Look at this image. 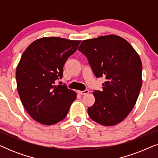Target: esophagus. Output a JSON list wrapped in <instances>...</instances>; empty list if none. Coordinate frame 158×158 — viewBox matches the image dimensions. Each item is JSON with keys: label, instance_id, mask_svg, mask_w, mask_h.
Returning <instances> with one entry per match:
<instances>
[{"label": "esophagus", "instance_id": "esophagus-1", "mask_svg": "<svg viewBox=\"0 0 158 158\" xmlns=\"http://www.w3.org/2000/svg\"><path fill=\"white\" fill-rule=\"evenodd\" d=\"M77 93H78V94H81V95H85V94H88V93H89V90H87V89L85 90H83V91H81V90H78Z\"/></svg>", "mask_w": 158, "mask_h": 158}]
</instances>
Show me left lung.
I'll list each match as a JSON object with an SVG mask.
<instances>
[{
  "label": "left lung",
  "instance_id": "obj_1",
  "mask_svg": "<svg viewBox=\"0 0 158 158\" xmlns=\"http://www.w3.org/2000/svg\"><path fill=\"white\" fill-rule=\"evenodd\" d=\"M78 50L88 58L97 77H105L103 90H94L89 117L103 126L122 122L135 106L142 87V64L133 47L114 34L83 40Z\"/></svg>",
  "mask_w": 158,
  "mask_h": 158
}]
</instances>
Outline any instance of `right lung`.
I'll return each instance as SVG.
<instances>
[{"instance_id": "add662e5", "label": "right lung", "mask_w": 158, "mask_h": 158, "mask_svg": "<svg viewBox=\"0 0 158 158\" xmlns=\"http://www.w3.org/2000/svg\"><path fill=\"white\" fill-rule=\"evenodd\" d=\"M81 41L60 37L36 40L26 49L16 71L18 93L30 116L52 125L65 118L77 94L65 85H55L63 75L68 58Z\"/></svg>"}]
</instances>
